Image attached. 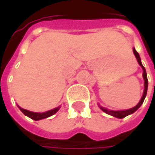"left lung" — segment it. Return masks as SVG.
<instances>
[{
	"label": "left lung",
	"instance_id": "8db88e82",
	"mask_svg": "<svg viewBox=\"0 0 155 155\" xmlns=\"http://www.w3.org/2000/svg\"><path fill=\"white\" fill-rule=\"evenodd\" d=\"M134 51V54L135 55V57L137 59V61H138V63L140 64V66L142 67L143 69V81H144V91H143V96L141 98V100L138 103L137 105H135L134 107L131 108V109H129V110H107V109H105V108L102 107V106H100L102 110L104 111V113H106V114H110V115H112V116L116 117V118H119V119H123L124 117H126L127 115H129V114H131L134 113L135 111L139 109V108L141 106V104H143V101H144V99H145V96H146L147 94V90H148V79H147V74H146V71H145V68L143 67V64L141 63V60H140V54L139 53L135 51V49L134 48L133 49Z\"/></svg>",
	"mask_w": 155,
	"mask_h": 155
}]
</instances>
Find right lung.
<instances>
[{
  "instance_id": "add662e5",
  "label": "right lung",
  "mask_w": 155,
  "mask_h": 155,
  "mask_svg": "<svg viewBox=\"0 0 155 155\" xmlns=\"http://www.w3.org/2000/svg\"><path fill=\"white\" fill-rule=\"evenodd\" d=\"M18 107L20 108V110H21L22 113L25 114V115H26V116H28L29 118H31V119H32V120H42V119L48 118V117H50L51 116V115L54 114L59 110H60L61 106H59V107L57 108H54V109L51 110L46 111V112H44V113H35V112H31V111L26 110L25 109H22V108L20 107L19 105Z\"/></svg>"
}]
</instances>
